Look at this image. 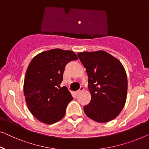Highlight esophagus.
<instances>
[{
	"mask_svg": "<svg viewBox=\"0 0 149 149\" xmlns=\"http://www.w3.org/2000/svg\"><path fill=\"white\" fill-rule=\"evenodd\" d=\"M83 90H84V88L82 87V86H81V87L79 88V90H77L76 92H75V94H79V93H80L81 92H82V91H83Z\"/></svg>",
	"mask_w": 149,
	"mask_h": 149,
	"instance_id": "esophagus-1",
	"label": "esophagus"
}]
</instances>
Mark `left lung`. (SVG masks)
<instances>
[{"label": "left lung", "mask_w": 149, "mask_h": 149, "mask_svg": "<svg viewBox=\"0 0 149 149\" xmlns=\"http://www.w3.org/2000/svg\"><path fill=\"white\" fill-rule=\"evenodd\" d=\"M86 69L91 101L84 106L86 116L97 123L114 119L123 109L128 80L123 64L104 51L77 53Z\"/></svg>", "instance_id": "8db88e82"}]
</instances>
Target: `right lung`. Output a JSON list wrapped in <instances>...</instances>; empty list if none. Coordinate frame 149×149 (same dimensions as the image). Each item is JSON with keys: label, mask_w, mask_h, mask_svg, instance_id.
Wrapping results in <instances>:
<instances>
[{"label": "right lung", "mask_w": 149, "mask_h": 149, "mask_svg": "<svg viewBox=\"0 0 149 149\" xmlns=\"http://www.w3.org/2000/svg\"><path fill=\"white\" fill-rule=\"evenodd\" d=\"M72 51L54 49L33 57L26 70L23 91L31 113L42 123L52 124L61 120L73 97L60 88L66 64L77 59Z\"/></svg>", "instance_id": "add662e5"}]
</instances>
